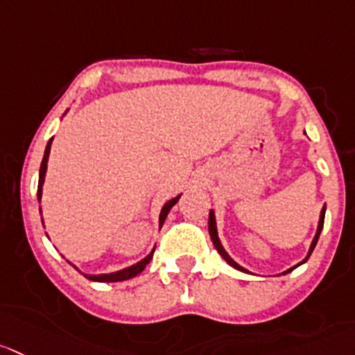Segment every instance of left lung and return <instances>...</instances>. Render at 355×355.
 Instances as JSON below:
<instances>
[{
  "label": "left lung",
  "instance_id": "1",
  "mask_svg": "<svg viewBox=\"0 0 355 355\" xmlns=\"http://www.w3.org/2000/svg\"><path fill=\"white\" fill-rule=\"evenodd\" d=\"M324 214H326V204H324V207L320 209L319 223H317V232H315V235H313L312 242H310V248H309V252H306V256H305V258L302 259V261L298 263V265L291 266V268H288V270H286V272H282V275H286V273H289V272H291V270H295L296 266L303 265V263H305L306 259L310 258V254H312V251H313V248H315L317 241H319V235H320V232H322V226H324ZM209 235H211V241H212V244H214L216 251H218L219 254H221V258L225 259V261L228 263V265H230V266H234L235 270H241V272H245V273H249V270H248V268H244V266H241V265H239V263L235 261V259L232 258V256L228 254V252H226V249L223 248L221 241H219V235H218V225H216V216H214V211H212V209H211V211H209Z\"/></svg>",
  "mask_w": 355,
  "mask_h": 355
}]
</instances>
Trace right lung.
<instances>
[{
  "label": "right lung",
  "instance_id": "right-lung-1",
  "mask_svg": "<svg viewBox=\"0 0 355 355\" xmlns=\"http://www.w3.org/2000/svg\"><path fill=\"white\" fill-rule=\"evenodd\" d=\"M69 110H66V113ZM64 113V114H66ZM62 114V116H64ZM52 141H53V137L52 139L49 141V143H46V148H45V155H43V160H42V165H40V180H38V202L40 204H42V195H43V184H45V175H46V164H49V157H50V148H52ZM181 198V193L178 195V197H174V198H171V200H167L164 204V207H162V211H160V216H158V226H160L162 228V225H164V221H165V218H167V214H168V211H171L172 207H174L175 205V202L180 200ZM40 212H42V205H40ZM42 223H43V216H42ZM45 226V225H43ZM46 237H49V235H46ZM153 252H155V248L151 249L150 251V254H146L144 256L143 259H141V261H137V263H134V265H130V266H127V268H121V270H116V272H110V273H97V275H94V273H83L82 272V275H85L87 279H89V281H94V282H120V281H129V279H132V277H136V275H139L141 272H143L144 268H146V265L148 263L151 261V258H153ZM71 265H73V263H71ZM74 268L78 270V266L76 265H73ZM80 272V270H78Z\"/></svg>",
  "mask_w": 355,
  "mask_h": 355
}]
</instances>
